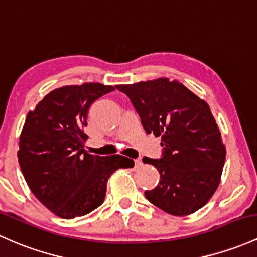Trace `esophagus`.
I'll use <instances>...</instances> for the list:
<instances>
[{"instance_id": "obj_1", "label": "esophagus", "mask_w": 257, "mask_h": 257, "mask_svg": "<svg viewBox=\"0 0 257 257\" xmlns=\"http://www.w3.org/2000/svg\"><path fill=\"white\" fill-rule=\"evenodd\" d=\"M141 165H142V162H141L140 159H136V161H135V168H140Z\"/></svg>"}]
</instances>
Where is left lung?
I'll return each mask as SVG.
<instances>
[{
  "mask_svg": "<svg viewBox=\"0 0 257 257\" xmlns=\"http://www.w3.org/2000/svg\"><path fill=\"white\" fill-rule=\"evenodd\" d=\"M125 93L147 134L162 137V158L143 163L161 174L146 198L173 216H187L202 208L219 185L225 146L211 109L178 81L158 78L116 85Z\"/></svg>",
  "mask_w": 257,
  "mask_h": 257,
  "instance_id": "8db88e82",
  "label": "left lung"
}]
</instances>
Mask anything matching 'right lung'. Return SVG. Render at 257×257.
Returning <instances> with one entry per match:
<instances>
[{
    "instance_id": "obj_1",
    "label": "right lung",
    "mask_w": 257,
    "mask_h": 257,
    "mask_svg": "<svg viewBox=\"0 0 257 257\" xmlns=\"http://www.w3.org/2000/svg\"><path fill=\"white\" fill-rule=\"evenodd\" d=\"M112 85H65L45 95L27 115L19 137L18 162L35 197L57 217L72 219L104 202L107 179L134 161L115 154L87 153L84 134L89 107Z\"/></svg>"
}]
</instances>
